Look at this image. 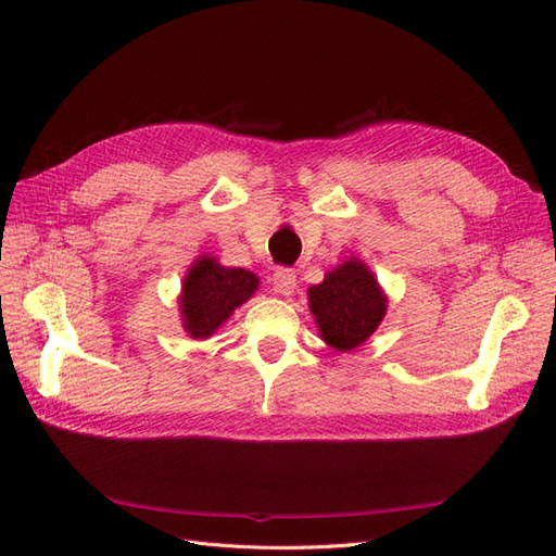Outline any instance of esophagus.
I'll list each match as a JSON object with an SVG mask.
<instances>
[{
    "mask_svg": "<svg viewBox=\"0 0 556 556\" xmlns=\"http://www.w3.org/2000/svg\"><path fill=\"white\" fill-rule=\"evenodd\" d=\"M296 288V276L292 268H276L274 274V290L282 296H290Z\"/></svg>",
    "mask_w": 556,
    "mask_h": 556,
    "instance_id": "obj_1",
    "label": "esophagus"
}]
</instances>
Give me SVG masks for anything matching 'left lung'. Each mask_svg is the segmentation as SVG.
<instances>
[{"mask_svg":"<svg viewBox=\"0 0 556 556\" xmlns=\"http://www.w3.org/2000/svg\"><path fill=\"white\" fill-rule=\"evenodd\" d=\"M308 306L323 341L352 352L371 339L387 313V294L359 257H348L308 288Z\"/></svg>","mask_w":556,"mask_h":556,"instance_id":"1","label":"left lung"}]
</instances>
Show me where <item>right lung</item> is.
<instances>
[{
  "label": "right lung",
  "instance_id": "obj_1",
  "mask_svg": "<svg viewBox=\"0 0 556 556\" xmlns=\"http://www.w3.org/2000/svg\"><path fill=\"white\" fill-rule=\"evenodd\" d=\"M260 278L241 266H225L211 255L192 262L180 282L178 313L190 339L204 341L257 292Z\"/></svg>",
  "mask_w": 556,
  "mask_h": 556
}]
</instances>
